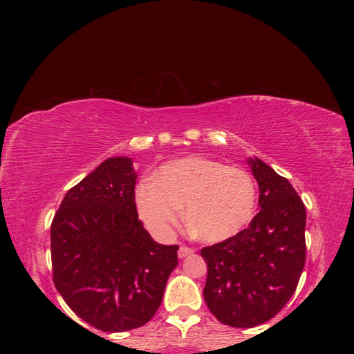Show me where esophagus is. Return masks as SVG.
I'll use <instances>...</instances> for the list:
<instances>
[{"label": "esophagus", "mask_w": 354, "mask_h": 354, "mask_svg": "<svg viewBox=\"0 0 354 354\" xmlns=\"http://www.w3.org/2000/svg\"><path fill=\"white\" fill-rule=\"evenodd\" d=\"M194 252H195L194 248H189V246L181 245L180 248H178V259H185V257H189V255H192Z\"/></svg>", "instance_id": "1"}]
</instances>
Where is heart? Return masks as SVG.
Segmentation results:
<instances>
[{
	"instance_id": "heart-1",
	"label": "heart",
	"mask_w": 354,
	"mask_h": 354,
	"mask_svg": "<svg viewBox=\"0 0 354 354\" xmlns=\"http://www.w3.org/2000/svg\"><path fill=\"white\" fill-rule=\"evenodd\" d=\"M138 216L158 238H169L183 214L199 238L220 242L239 233L254 216L255 186L238 167L187 156L160 165L136 186Z\"/></svg>"
}]
</instances>
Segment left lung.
<instances>
[{
  "instance_id": "obj_1",
  "label": "left lung",
  "mask_w": 354,
  "mask_h": 354,
  "mask_svg": "<svg viewBox=\"0 0 354 354\" xmlns=\"http://www.w3.org/2000/svg\"><path fill=\"white\" fill-rule=\"evenodd\" d=\"M260 212L250 226L202 248L203 299L221 324L252 328L270 320L295 292L306 263V207L289 181L250 158Z\"/></svg>"
}]
</instances>
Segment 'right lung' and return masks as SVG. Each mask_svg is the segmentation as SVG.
Listing matches in <instances>:
<instances>
[{"label": "right lung", "instance_id": "1", "mask_svg": "<svg viewBox=\"0 0 354 354\" xmlns=\"http://www.w3.org/2000/svg\"><path fill=\"white\" fill-rule=\"evenodd\" d=\"M128 156L103 160L63 198L51 223L53 281L72 312L103 332L140 328L178 263L138 220Z\"/></svg>", "mask_w": 354, "mask_h": 354}]
</instances>
